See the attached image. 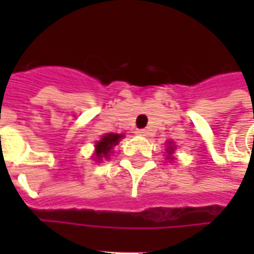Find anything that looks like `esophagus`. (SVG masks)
<instances>
[{
	"label": "esophagus",
	"mask_w": 254,
	"mask_h": 254,
	"mask_svg": "<svg viewBox=\"0 0 254 254\" xmlns=\"http://www.w3.org/2000/svg\"><path fill=\"white\" fill-rule=\"evenodd\" d=\"M136 133H137L138 136H143V137H145V136H148L149 134L148 129H138Z\"/></svg>",
	"instance_id": "esophagus-1"
}]
</instances>
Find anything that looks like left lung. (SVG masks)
<instances>
[{"label": "left lung", "mask_w": 254, "mask_h": 254, "mask_svg": "<svg viewBox=\"0 0 254 254\" xmlns=\"http://www.w3.org/2000/svg\"><path fill=\"white\" fill-rule=\"evenodd\" d=\"M171 152H173V147H170V151H169V155H171Z\"/></svg>", "instance_id": "1"}]
</instances>
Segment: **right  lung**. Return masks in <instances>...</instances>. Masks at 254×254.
Here are the masks:
<instances>
[{
    "label": "right lung",
    "mask_w": 254,
    "mask_h": 254,
    "mask_svg": "<svg viewBox=\"0 0 254 254\" xmlns=\"http://www.w3.org/2000/svg\"><path fill=\"white\" fill-rule=\"evenodd\" d=\"M124 137L122 134H114V133H109L102 137L100 141L96 143V158L98 159H102V158H107L109 156V152L110 149L117 145V143L120 141V138Z\"/></svg>",
    "instance_id": "1"
}]
</instances>
